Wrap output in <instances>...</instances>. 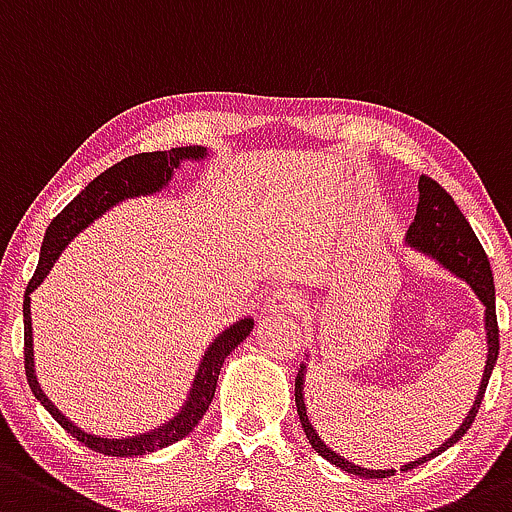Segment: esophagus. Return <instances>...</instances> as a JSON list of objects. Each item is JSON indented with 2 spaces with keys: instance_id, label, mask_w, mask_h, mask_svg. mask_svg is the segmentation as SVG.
Here are the masks:
<instances>
[{
  "instance_id": "obj_1",
  "label": "esophagus",
  "mask_w": 512,
  "mask_h": 512,
  "mask_svg": "<svg viewBox=\"0 0 512 512\" xmlns=\"http://www.w3.org/2000/svg\"><path fill=\"white\" fill-rule=\"evenodd\" d=\"M304 304V294L294 292V289H274L265 299V311L267 314H301Z\"/></svg>"
}]
</instances>
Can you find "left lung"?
<instances>
[{
  "label": "left lung",
  "instance_id": "8db88e82",
  "mask_svg": "<svg viewBox=\"0 0 512 512\" xmlns=\"http://www.w3.org/2000/svg\"><path fill=\"white\" fill-rule=\"evenodd\" d=\"M419 203H417V215H414V223L407 230V245L414 247V250L424 252L432 260H437L441 267H446L449 272H454L456 277L464 279L466 284L476 292V297L481 299L483 309H486V341H488V360H486V370H483L481 378V387H478V395L473 400V407L469 414L464 417L461 427L451 434L439 449H434L432 454L422 456V459L410 461V464L402 466L400 471H410L414 466L424 464V461L434 459L439 456L441 451H446L449 446H454L456 441L464 437L466 432L471 429L473 419H476L478 410H481L483 395H486L488 387V378L493 373V365L498 360V319H496V287H493V274H491V262H488L486 250L478 242L476 233L471 230L469 220L464 218V213L459 211V206L454 203V198L441 188L437 181L429 179V176H419ZM304 370L306 365L301 363L297 380H294V402H297V414L301 419V427H304L306 439H309L311 449L316 451L319 456H324L326 461L336 464L338 469L353 473V476H363V478H387L395 476V469L387 471H373V469H363V466H355L343 456H338L331 446L324 444V439L319 437V432L311 424L309 414H306V405H304Z\"/></svg>",
  "mask_w": 512,
  "mask_h": 512
}]
</instances>
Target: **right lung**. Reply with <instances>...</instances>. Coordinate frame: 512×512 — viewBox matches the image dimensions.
I'll return each mask as SVG.
<instances>
[{
	"label": "right lung",
	"mask_w": 512,
	"mask_h": 512,
	"mask_svg": "<svg viewBox=\"0 0 512 512\" xmlns=\"http://www.w3.org/2000/svg\"><path fill=\"white\" fill-rule=\"evenodd\" d=\"M206 157V147H176L169 152H144L134 154V157L122 159L120 164L110 166L107 171H102L98 179L90 181L78 196L63 208L56 218L48 225L46 235H43L41 245V257L39 267H36L34 277H31L29 287L24 294V368H26V383H29L31 392H34L36 400L46 407L48 414L66 429L71 437H75L80 444H85L88 449L100 451L105 456H142L149 451L164 449V446L176 444L179 439L188 437V432H193L201 417L206 414L208 405L213 402L215 385H218L220 368H223L225 358L250 336L255 321L252 319H240L233 326L225 328L218 338L208 346L206 355H203L201 365H198V373L193 378L191 392H188L184 407L176 412L174 419H169L161 427L152 429V432L137 434V437H125V439H105L98 434H88L80 427H75L71 419H66L43 395L39 380H36L34 370V336H31V292L46 279V274L51 272L53 262L58 260L66 245L71 242L80 230L88 228L95 218H100L102 213L110 211L112 206H117L125 198H137V196H149V193H157L164 186H169L174 169H179L181 161L191 159H203Z\"/></svg>",
	"instance_id": "right-lung-1"
}]
</instances>
